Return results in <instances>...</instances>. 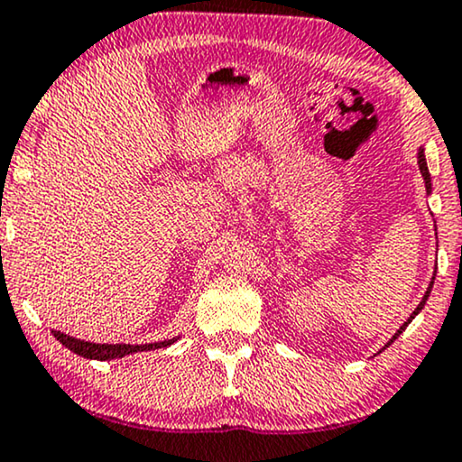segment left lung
Here are the masks:
<instances>
[{
  "mask_svg": "<svg viewBox=\"0 0 462 462\" xmlns=\"http://www.w3.org/2000/svg\"><path fill=\"white\" fill-rule=\"evenodd\" d=\"M419 169H421V176H423V180H426V187H430V171H428V164H426V156H423V150H419ZM432 280H434V278H432ZM430 291H432V284H430V286H428V291H426V295H423L421 304H419V306H417V309H415V312H412V315H411V319H408V321L404 323V326H402V328H400V330H397V334H395V337H393V338H391V341H395V338H397V337H400V334H402V330H404V328L408 326V323H411L412 319H415V315H417V312L423 309V304H426V300H428V295H430Z\"/></svg>",
  "mask_w": 462,
  "mask_h": 462,
  "instance_id": "left-lung-1",
  "label": "left lung"
}]
</instances>
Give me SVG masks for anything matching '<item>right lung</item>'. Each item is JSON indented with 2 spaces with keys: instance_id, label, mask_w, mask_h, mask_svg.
<instances>
[{
  "instance_id": "add662e5",
  "label": "right lung",
  "mask_w": 462,
  "mask_h": 462,
  "mask_svg": "<svg viewBox=\"0 0 462 462\" xmlns=\"http://www.w3.org/2000/svg\"><path fill=\"white\" fill-rule=\"evenodd\" d=\"M54 332V337L58 341L62 343V346L71 349V352L79 354V356L84 358H95V360H110V358H121L125 356V354H132V352H147V349H158V347H167L171 346V341H162V343H150V346H124V343H119V346H108V343H88V341H79V338H73L69 337V334H62L60 330H51Z\"/></svg>"
}]
</instances>
